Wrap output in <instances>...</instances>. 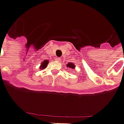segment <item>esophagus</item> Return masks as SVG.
I'll list each match as a JSON object with an SVG mask.
<instances>
[{"mask_svg": "<svg viewBox=\"0 0 124 124\" xmlns=\"http://www.w3.org/2000/svg\"><path fill=\"white\" fill-rule=\"evenodd\" d=\"M55 60L57 61H58V62H60V61H61V58H60V57H57V58H55Z\"/></svg>", "mask_w": 124, "mask_h": 124, "instance_id": "obj_1", "label": "esophagus"}]
</instances>
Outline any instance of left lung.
Returning <instances> with one entry per match:
<instances>
[{"instance_id": "8db88e82", "label": "left lung", "mask_w": 124, "mask_h": 124, "mask_svg": "<svg viewBox=\"0 0 124 124\" xmlns=\"http://www.w3.org/2000/svg\"><path fill=\"white\" fill-rule=\"evenodd\" d=\"M67 67H69V68L72 69H73L75 68V66L74 64H73L72 62H69L67 63V64L66 65Z\"/></svg>"}]
</instances>
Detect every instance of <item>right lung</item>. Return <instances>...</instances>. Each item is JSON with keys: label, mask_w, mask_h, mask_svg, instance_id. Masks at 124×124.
Returning <instances> with one entry per match:
<instances>
[{"label": "right lung", "mask_w": 124, "mask_h": 124, "mask_svg": "<svg viewBox=\"0 0 124 124\" xmlns=\"http://www.w3.org/2000/svg\"><path fill=\"white\" fill-rule=\"evenodd\" d=\"M48 62H49L47 60H45L43 62H41V66H40V69H45L46 68V67H47V64H48Z\"/></svg>", "instance_id": "right-lung-1"}]
</instances>
